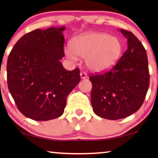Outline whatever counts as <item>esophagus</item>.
<instances>
[{"instance_id":"obj_1","label":"esophagus","mask_w":158,"mask_h":158,"mask_svg":"<svg viewBox=\"0 0 158 158\" xmlns=\"http://www.w3.org/2000/svg\"><path fill=\"white\" fill-rule=\"evenodd\" d=\"M80 75H81V79H86L88 77L87 74L84 72H81V73H80Z\"/></svg>"}]
</instances>
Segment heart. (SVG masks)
Listing matches in <instances>:
<instances>
[{
    "label": "heart",
    "instance_id": "obj_1",
    "mask_svg": "<svg viewBox=\"0 0 158 158\" xmlns=\"http://www.w3.org/2000/svg\"><path fill=\"white\" fill-rule=\"evenodd\" d=\"M64 49L67 57L73 62L85 57L90 70L103 72L111 68L119 59L122 44L118 38L101 32H86L71 39Z\"/></svg>",
    "mask_w": 158,
    "mask_h": 158
}]
</instances>
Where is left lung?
Listing matches in <instances>:
<instances>
[{
	"label": "left lung",
	"mask_w": 158,
	"mask_h": 158,
	"mask_svg": "<svg viewBox=\"0 0 158 158\" xmlns=\"http://www.w3.org/2000/svg\"><path fill=\"white\" fill-rule=\"evenodd\" d=\"M119 31L127 40V50L109 72L89 77L94 112L109 120L127 117L138 111L150 84L145 49L131 32Z\"/></svg>",
	"instance_id": "1"
}]
</instances>
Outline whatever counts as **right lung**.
<instances>
[{
	"label": "right lung",
	"mask_w": 158,
	"mask_h": 158,
	"mask_svg": "<svg viewBox=\"0 0 158 158\" xmlns=\"http://www.w3.org/2000/svg\"><path fill=\"white\" fill-rule=\"evenodd\" d=\"M64 29L50 27L26 34L8 56V89L19 111L33 120L62 115L67 96L81 81L78 68L67 71L60 62Z\"/></svg>",
	"instance_id": "right-lung-1"
}]
</instances>
